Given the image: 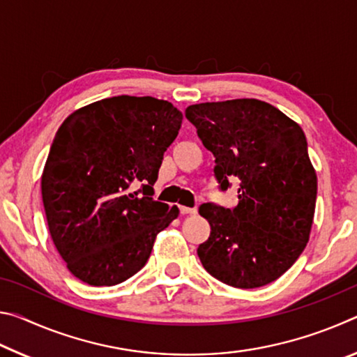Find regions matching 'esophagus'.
<instances>
[{
  "label": "esophagus",
  "instance_id": "1",
  "mask_svg": "<svg viewBox=\"0 0 357 357\" xmlns=\"http://www.w3.org/2000/svg\"><path fill=\"white\" fill-rule=\"evenodd\" d=\"M179 213L181 214H195L197 208H187V206H179Z\"/></svg>",
  "mask_w": 357,
  "mask_h": 357
}]
</instances>
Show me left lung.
Wrapping results in <instances>:
<instances>
[{"instance_id": "left-lung-1", "label": "left lung", "mask_w": 357, "mask_h": 357, "mask_svg": "<svg viewBox=\"0 0 357 357\" xmlns=\"http://www.w3.org/2000/svg\"><path fill=\"white\" fill-rule=\"evenodd\" d=\"M203 146L214 155L222 192L238 184V204L203 203L208 241L197 253L203 268L234 288L279 279L309 243L317 173L302 129L258 99L204 102L185 108Z\"/></svg>"}]
</instances>
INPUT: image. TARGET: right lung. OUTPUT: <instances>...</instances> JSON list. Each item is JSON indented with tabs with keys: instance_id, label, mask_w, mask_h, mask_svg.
Returning <instances> with one entry per match:
<instances>
[{
	"instance_id": "add662e5",
	"label": "right lung",
	"mask_w": 357,
	"mask_h": 357,
	"mask_svg": "<svg viewBox=\"0 0 357 357\" xmlns=\"http://www.w3.org/2000/svg\"><path fill=\"white\" fill-rule=\"evenodd\" d=\"M183 114L151 96H116L70 114L42 173L52 239L68 269L93 287L137 274L157 233L179 209L155 202L153 185Z\"/></svg>"
}]
</instances>
